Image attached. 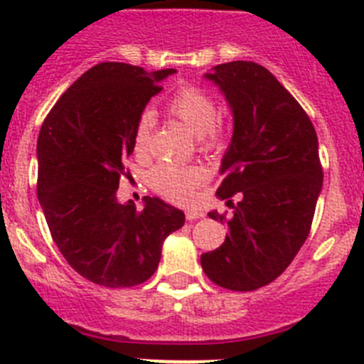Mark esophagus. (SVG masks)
Segmentation results:
<instances>
[{
    "label": "esophagus",
    "mask_w": 364,
    "mask_h": 364,
    "mask_svg": "<svg viewBox=\"0 0 364 364\" xmlns=\"http://www.w3.org/2000/svg\"><path fill=\"white\" fill-rule=\"evenodd\" d=\"M202 217H204V213H200V211H188V213H186V218H188L189 222L197 220V218H202Z\"/></svg>",
    "instance_id": "1"
}]
</instances>
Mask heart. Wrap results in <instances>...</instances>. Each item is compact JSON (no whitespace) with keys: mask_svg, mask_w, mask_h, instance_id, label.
<instances>
[{"mask_svg":"<svg viewBox=\"0 0 364 364\" xmlns=\"http://www.w3.org/2000/svg\"><path fill=\"white\" fill-rule=\"evenodd\" d=\"M169 117L184 124L193 134H197L198 147L204 153H217L228 140V122L217 114V100L208 89L195 83L180 87L167 100ZM153 112L144 111L136 118L133 129V151L138 159H146L151 151L154 133ZM205 182V171L198 166H173L159 164L147 175V184L166 200L175 204H188L195 191Z\"/></svg>","mask_w":364,"mask_h":364,"instance_id":"heart-1","label":"heart"}]
</instances>
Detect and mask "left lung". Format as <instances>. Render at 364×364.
Instances as JSON below:
<instances>
[{
    "mask_svg": "<svg viewBox=\"0 0 364 364\" xmlns=\"http://www.w3.org/2000/svg\"><path fill=\"white\" fill-rule=\"evenodd\" d=\"M233 111V138L222 160L217 195L233 215L211 211L230 235L200 257L215 284L252 291L269 284L291 264L314 220L323 188L317 133L306 111L266 67L230 62L211 74ZM237 194L241 200L232 204Z\"/></svg>",
    "mask_w": 364,
    "mask_h": 364,
    "instance_id": "left-lung-1",
    "label": "left lung"
}]
</instances>
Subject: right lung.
I'll return each mask as SVG.
<instances>
[{
  "label": "right lung",
  "instance_id": "add662e5",
  "mask_svg": "<svg viewBox=\"0 0 364 364\" xmlns=\"http://www.w3.org/2000/svg\"><path fill=\"white\" fill-rule=\"evenodd\" d=\"M175 69L147 73L104 62L82 74L45 117L38 136V198L50 235L74 272L107 288L142 284L156 272L167 235L184 213L156 197L120 204L133 129Z\"/></svg>",
  "mask_w": 364,
  "mask_h": 364
}]
</instances>
